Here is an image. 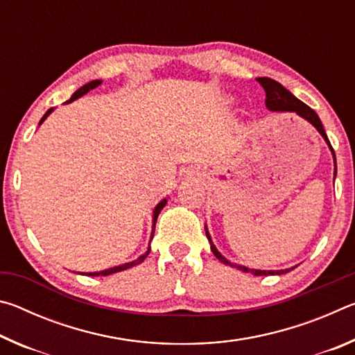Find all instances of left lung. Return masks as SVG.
<instances>
[{"mask_svg":"<svg viewBox=\"0 0 355 355\" xmlns=\"http://www.w3.org/2000/svg\"><path fill=\"white\" fill-rule=\"evenodd\" d=\"M257 81L261 84V87L264 89V92H266V106H268V110H271V111L296 112L302 119L309 120V122L313 125V127L318 131H320L324 139H326L327 146L330 147V150H332V155H334V159H335L334 148H332V146H330V142L327 139V135H326V131H324V127H322L320 117H318V114L313 110H311L310 106H307L305 103H302V101H300L299 98L294 97V95L290 91H286V89L282 86L280 83L275 81V80H271V78L263 76V78H257ZM205 230H207V227H205ZM207 236H208L209 245H211V252L216 255V258H218L220 263L228 264V266L238 268L239 271L252 272L254 275H274V274H285V272L290 271V269H280V271H260V269H249V268H245V266H239V264H233V263L228 261L225 257H222L220 252L214 248V244L211 243V238H209V233L208 232H207Z\"/></svg>","mask_w":355,"mask_h":355,"instance_id":"obj_1","label":"left lung"}]
</instances>
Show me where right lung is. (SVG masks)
<instances>
[{
	"label": "right lung",
	"mask_w": 355,
	"mask_h": 355,
	"mask_svg": "<svg viewBox=\"0 0 355 355\" xmlns=\"http://www.w3.org/2000/svg\"><path fill=\"white\" fill-rule=\"evenodd\" d=\"M98 84H101V81L100 80H95V81H91V83H87V84H84L83 87H80L78 89V91L71 95L70 97V100L69 101H65V103H70V101H73V100H76V98H80L81 95H84V94H87L89 91H91V89H95L98 86ZM53 111V107H50V110H48L46 112H45V116L40 119V123L44 122V120L50 116V112ZM166 199L164 200H161L158 205H156V208H155V211H153V230H152V238H153V233H155V225H156V219H158V214L161 213V209L164 208V205H166ZM148 252H150V245H148V250L146 252V254L144 255H141L139 258H137V260H135V261H131V263H125V264H122V266H116V268H111V269H106V271H98V272H87V275H92V277H98V275H110V274H114V272H120V271H125V269H128V268H133V266H136V264H139V263H142L144 260H146L147 258V255H148Z\"/></svg>",
	"instance_id": "obj_1"
}]
</instances>
